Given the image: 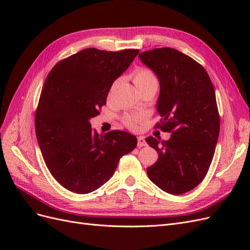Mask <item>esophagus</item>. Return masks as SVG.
I'll return each mask as SVG.
<instances>
[{
    "label": "esophagus",
    "mask_w": 250,
    "mask_h": 250,
    "mask_svg": "<svg viewBox=\"0 0 250 250\" xmlns=\"http://www.w3.org/2000/svg\"><path fill=\"white\" fill-rule=\"evenodd\" d=\"M138 146H139V147L146 146L145 138H144V137H139V138H138Z\"/></svg>",
    "instance_id": "1"
}]
</instances>
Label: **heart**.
<instances>
[{"instance_id": "obj_1", "label": "heart", "mask_w": 250, "mask_h": 250, "mask_svg": "<svg viewBox=\"0 0 250 250\" xmlns=\"http://www.w3.org/2000/svg\"><path fill=\"white\" fill-rule=\"evenodd\" d=\"M132 78H133L134 84L138 87V89H141L148 85H153V84L157 85V79L155 77L154 73L148 69H144V67L135 71ZM140 121H141L140 117L127 116L124 119V124L128 128H130V129H135V128L138 127Z\"/></svg>"}]
</instances>
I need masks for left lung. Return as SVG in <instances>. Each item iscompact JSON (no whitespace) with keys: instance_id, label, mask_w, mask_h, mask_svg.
Returning <instances> with one entry per match:
<instances>
[{"instance_id":"left-lung-1","label":"left lung","mask_w":250,"mask_h":250,"mask_svg":"<svg viewBox=\"0 0 250 250\" xmlns=\"http://www.w3.org/2000/svg\"><path fill=\"white\" fill-rule=\"evenodd\" d=\"M161 84L156 103L163 118L156 127L171 132L168 141L148 137L157 162L147 168L149 179L163 191L180 195L206 177L220 131L215 89L204 67L172 48H158L139 55Z\"/></svg>"}]
</instances>
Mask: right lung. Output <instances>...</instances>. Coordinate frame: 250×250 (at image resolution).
Segmentation results:
<instances>
[{
	"mask_svg": "<svg viewBox=\"0 0 250 250\" xmlns=\"http://www.w3.org/2000/svg\"><path fill=\"white\" fill-rule=\"evenodd\" d=\"M139 53L84 49L57 62L46 78L35 112L36 138L52 176L66 190L87 194L99 188L120 158L137 147L134 135L98 134L89 120L99 115L113 81Z\"/></svg>",
	"mask_w": 250,
	"mask_h": 250,
	"instance_id": "add662e5",
	"label": "right lung"
}]
</instances>
